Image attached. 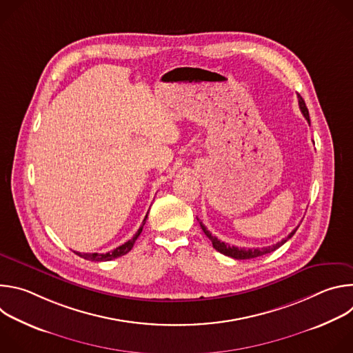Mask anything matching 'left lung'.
Segmentation results:
<instances>
[{
	"label": "left lung",
	"mask_w": 353,
	"mask_h": 353,
	"mask_svg": "<svg viewBox=\"0 0 353 353\" xmlns=\"http://www.w3.org/2000/svg\"><path fill=\"white\" fill-rule=\"evenodd\" d=\"M297 100H299V108H300V112L303 113V116L306 117V120H307V123L310 124V117H309V110H307V106H306V103H305V100H303V97H301L300 94H297ZM198 219V218H196ZM199 225H201V229H203V232L207 234V237L212 241V245H214V248L215 250H218L219 253H222V254H225V256H228V257H232V259H234V260H250V259H256V257H260V256H264V254H268V253H271V251H275L276 248H279L282 244H285L294 233H296V230H297V228L294 229V230H292L289 234H288V237H285V239H282L281 241H278L276 244H272V245H268V247H261V248H244V247H236V245H230V244H228V243H225V241H221V240H218L215 236H212L211 234V232L203 225V222H199Z\"/></svg>",
	"instance_id": "8db88e82"
}]
</instances>
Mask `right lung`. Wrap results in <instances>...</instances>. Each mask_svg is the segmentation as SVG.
Instances as JSON below:
<instances>
[{"label": "right lung", "mask_w": 353, "mask_h": 353, "mask_svg": "<svg viewBox=\"0 0 353 353\" xmlns=\"http://www.w3.org/2000/svg\"><path fill=\"white\" fill-rule=\"evenodd\" d=\"M146 218H148V214H146V216H145L143 221H142V226L138 229V232L134 234V237H132L131 240H128V241H125L124 244L116 247L114 250L109 251V253H78V251H74V253H75L77 256L85 259V260H89V261H110V260L119 259V257L127 254L128 251L132 248L135 240L138 239V236H139L141 232H142V228H143V225H145V222H146Z\"/></svg>", "instance_id": "1"}]
</instances>
